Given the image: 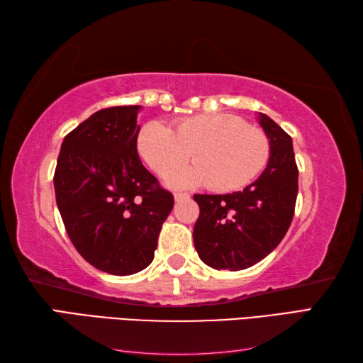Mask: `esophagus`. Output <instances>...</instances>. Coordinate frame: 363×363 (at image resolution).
<instances>
[{
    "mask_svg": "<svg viewBox=\"0 0 363 363\" xmlns=\"http://www.w3.org/2000/svg\"><path fill=\"white\" fill-rule=\"evenodd\" d=\"M189 194H181V191H174V199L176 201H182V199H189Z\"/></svg>",
    "mask_w": 363,
    "mask_h": 363,
    "instance_id": "esophagus-1",
    "label": "esophagus"
}]
</instances>
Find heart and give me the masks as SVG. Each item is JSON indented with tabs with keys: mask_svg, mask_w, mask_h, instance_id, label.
Masks as SVG:
<instances>
[{
	"mask_svg": "<svg viewBox=\"0 0 363 363\" xmlns=\"http://www.w3.org/2000/svg\"><path fill=\"white\" fill-rule=\"evenodd\" d=\"M137 150L154 173L167 176L194 157L195 164L168 181L176 187L209 186L235 191L248 186L268 164L267 134L233 113H201L173 121H150L137 137Z\"/></svg>",
	"mask_w": 363,
	"mask_h": 363,
	"instance_id": "b5f03b06",
	"label": "heart"
}]
</instances>
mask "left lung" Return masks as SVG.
Segmentation results:
<instances>
[{
	"label": "left lung",
	"mask_w": 363,
	"mask_h": 363,
	"mask_svg": "<svg viewBox=\"0 0 363 363\" xmlns=\"http://www.w3.org/2000/svg\"><path fill=\"white\" fill-rule=\"evenodd\" d=\"M260 126L272 154L259 179L234 194L194 196L199 206L195 248L215 269L238 272L257 264L281 243L295 215L298 167L291 137L264 113Z\"/></svg>",
	"instance_id": "obj_1"
}]
</instances>
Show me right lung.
I'll return each instance as SVG.
<instances>
[{"instance_id": "1", "label": "right lung", "mask_w": 363, "mask_h": 363, "mask_svg": "<svg viewBox=\"0 0 363 363\" xmlns=\"http://www.w3.org/2000/svg\"><path fill=\"white\" fill-rule=\"evenodd\" d=\"M138 107H106L82 121L65 135L54 172L56 203L76 251L117 276L151 264L174 204L138 157Z\"/></svg>"}]
</instances>
